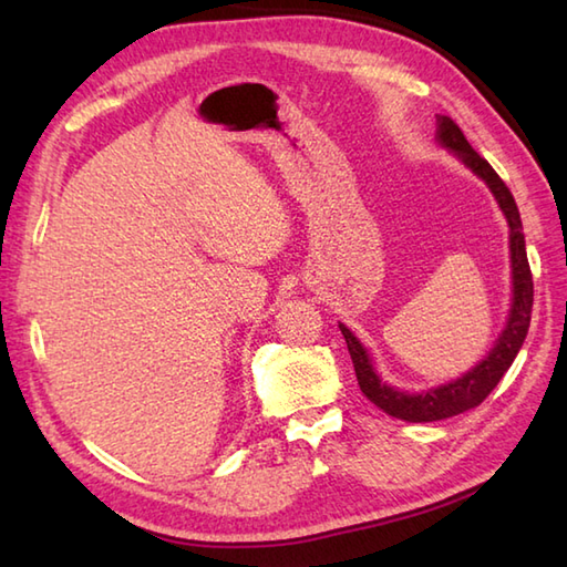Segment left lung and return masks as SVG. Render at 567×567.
I'll return each instance as SVG.
<instances>
[{
  "label": "left lung",
  "instance_id": "8db88e82",
  "mask_svg": "<svg viewBox=\"0 0 567 567\" xmlns=\"http://www.w3.org/2000/svg\"><path fill=\"white\" fill-rule=\"evenodd\" d=\"M439 141L445 148L453 151L457 158H461L470 171L480 175L489 185L492 195L497 197L499 207L509 221V248H512V277H514V302L509 311L507 329L502 331L497 346L492 348V353L483 360V363L475 365L467 375L457 378L449 384H441V388H433L421 394H406L384 384L378 372L372 370L370 358L365 348L360 346L355 336L348 331L341 323V333L348 346V353H351L355 378L360 390L368 396L372 404H378L382 412H388L394 419L414 421V424H424V421H439L449 419L455 414H463L467 409L485 402V396L497 388L504 372L509 370L514 363L516 353L526 339L528 321H532V307H534V277L532 268H528L526 258V244L522 234V216L516 209V202L512 197L509 187L502 183V177L495 173L485 158H480L475 148L470 146L467 138L463 136L461 126H457L451 116H439Z\"/></svg>",
  "mask_w": 567,
  "mask_h": 567
}]
</instances>
